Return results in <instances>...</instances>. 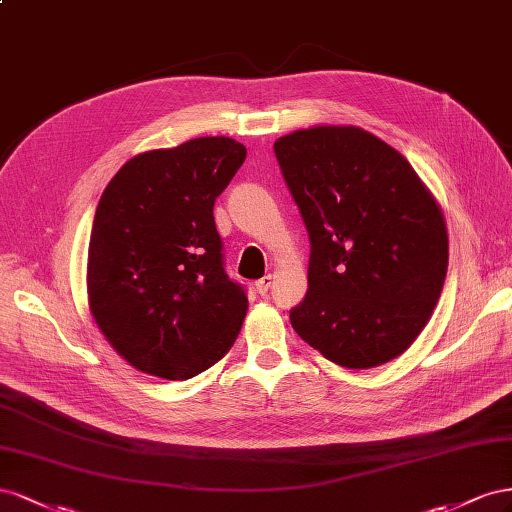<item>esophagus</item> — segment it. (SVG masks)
<instances>
[{
	"mask_svg": "<svg viewBox=\"0 0 512 512\" xmlns=\"http://www.w3.org/2000/svg\"><path fill=\"white\" fill-rule=\"evenodd\" d=\"M270 287H272V276H270V274H266L264 279H259V281L255 283V289H257L259 296H268Z\"/></svg>",
	"mask_w": 512,
	"mask_h": 512,
	"instance_id": "obj_1",
	"label": "esophagus"
}]
</instances>
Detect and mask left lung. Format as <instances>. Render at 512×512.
<instances>
[{"mask_svg": "<svg viewBox=\"0 0 512 512\" xmlns=\"http://www.w3.org/2000/svg\"><path fill=\"white\" fill-rule=\"evenodd\" d=\"M309 233V289L291 326L324 358L371 369L410 347L440 300L444 216L407 160L362 128L317 126L274 141Z\"/></svg>", "mask_w": 512, "mask_h": 512, "instance_id": "1", "label": "left lung"}]
</instances>
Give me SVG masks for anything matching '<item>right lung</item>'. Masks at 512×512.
<instances>
[{"label": "right lung", "mask_w": 512, "mask_h": 512, "mask_svg": "<svg viewBox=\"0 0 512 512\" xmlns=\"http://www.w3.org/2000/svg\"><path fill=\"white\" fill-rule=\"evenodd\" d=\"M244 158V145L229 137L145 152L98 201L90 311L115 352L143 373L195 377L238 337L248 298L225 272L212 210Z\"/></svg>", "instance_id": "obj_1"}]
</instances>
